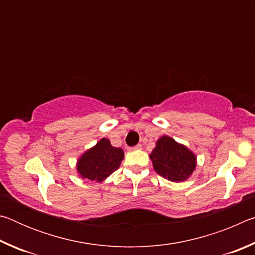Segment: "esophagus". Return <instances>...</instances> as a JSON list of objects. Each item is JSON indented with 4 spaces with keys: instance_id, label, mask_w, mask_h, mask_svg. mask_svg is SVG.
<instances>
[{
    "instance_id": "34e87169",
    "label": "esophagus",
    "mask_w": 255,
    "mask_h": 255,
    "mask_svg": "<svg viewBox=\"0 0 255 255\" xmlns=\"http://www.w3.org/2000/svg\"><path fill=\"white\" fill-rule=\"evenodd\" d=\"M140 148H141V145L140 144H138V145L133 146V147H132V149H140Z\"/></svg>"
}]
</instances>
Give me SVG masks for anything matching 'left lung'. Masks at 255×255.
<instances>
[{
	"label": "left lung",
	"instance_id": "obj_1",
	"mask_svg": "<svg viewBox=\"0 0 255 255\" xmlns=\"http://www.w3.org/2000/svg\"><path fill=\"white\" fill-rule=\"evenodd\" d=\"M149 157L154 170L173 182L187 180L196 169V155L169 136L159 138Z\"/></svg>",
	"mask_w": 255,
	"mask_h": 255
}]
</instances>
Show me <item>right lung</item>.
Listing matches in <instances>:
<instances>
[{
  "mask_svg": "<svg viewBox=\"0 0 255 255\" xmlns=\"http://www.w3.org/2000/svg\"><path fill=\"white\" fill-rule=\"evenodd\" d=\"M124 156L122 148L114 147L109 139L102 138L94 147L86 150L80 157L77 172L82 178L101 182L119 169Z\"/></svg>",
  "mask_w": 255,
  "mask_h": 255,
  "instance_id": "obj_1",
  "label": "right lung"
}]
</instances>
